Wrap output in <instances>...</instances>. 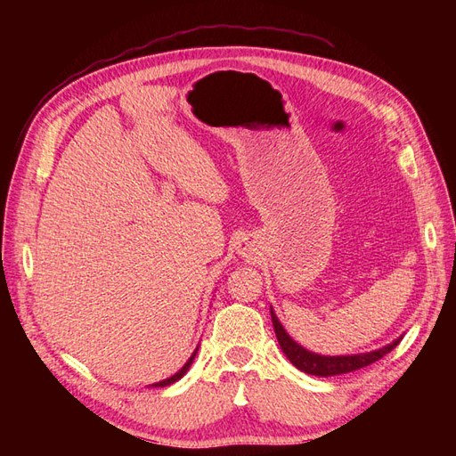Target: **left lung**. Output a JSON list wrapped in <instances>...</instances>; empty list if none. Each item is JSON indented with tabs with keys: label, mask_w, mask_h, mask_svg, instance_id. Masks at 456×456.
<instances>
[{
	"label": "left lung",
	"mask_w": 456,
	"mask_h": 456,
	"mask_svg": "<svg viewBox=\"0 0 456 456\" xmlns=\"http://www.w3.org/2000/svg\"><path fill=\"white\" fill-rule=\"evenodd\" d=\"M270 314H272L275 337H278L280 346H281L283 354L289 357V362H291L297 369L308 372V375H315V377H333V375H342V372H352V370H357L362 367H367L370 363L379 362L382 355L392 352L399 344V338H397L392 344H388V346L379 348V350L369 352V354L320 355V354L308 352L306 348H302L300 344H297L291 337L287 335V330L283 329V325L278 320V315L273 314L272 308H270Z\"/></svg>",
	"instance_id": "obj_1"
}]
</instances>
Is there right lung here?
I'll list each match as a JSON object with an SVG mask.
<instances>
[{"instance_id": "add662e5", "label": "right lung", "mask_w": 456, "mask_h": 456, "mask_svg": "<svg viewBox=\"0 0 456 456\" xmlns=\"http://www.w3.org/2000/svg\"><path fill=\"white\" fill-rule=\"evenodd\" d=\"M196 354H198V348H196V352H194V354H191V355H190V360H188V362L184 363V367H183L181 370H178V372H175V375H173V377H169V379H165V380H161V382H156V384H151V386H156V388H158V386H161V388H163V386H169V384L176 382L178 379H183V377L186 375V370L190 369L191 362H194V357H196Z\"/></svg>"}]
</instances>
